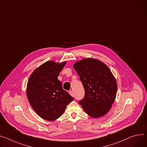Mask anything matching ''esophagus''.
<instances>
[{"label": "esophagus", "mask_w": 147, "mask_h": 147, "mask_svg": "<svg viewBox=\"0 0 147 147\" xmlns=\"http://www.w3.org/2000/svg\"><path fill=\"white\" fill-rule=\"evenodd\" d=\"M69 93H70V94L71 96L74 97V92H73V91H72V90H70V91L69 92Z\"/></svg>", "instance_id": "34e87169"}]
</instances>
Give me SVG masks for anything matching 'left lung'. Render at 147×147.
Listing matches in <instances>:
<instances>
[{"mask_svg":"<svg viewBox=\"0 0 147 147\" xmlns=\"http://www.w3.org/2000/svg\"><path fill=\"white\" fill-rule=\"evenodd\" d=\"M83 84L84 98L79 101L86 113L97 118L111 109L117 92V83L109 68L94 58H85L73 65Z\"/></svg>","mask_w":147,"mask_h":147,"instance_id":"obj_1","label":"left lung"}]
</instances>
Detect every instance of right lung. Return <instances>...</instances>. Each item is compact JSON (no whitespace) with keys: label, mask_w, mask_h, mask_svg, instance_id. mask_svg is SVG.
Instances as JSON below:
<instances>
[{"label":"right lung","mask_w":147,"mask_h":147,"mask_svg":"<svg viewBox=\"0 0 147 147\" xmlns=\"http://www.w3.org/2000/svg\"><path fill=\"white\" fill-rule=\"evenodd\" d=\"M48 61L38 67L29 78L26 87L28 101L41 118L54 121L64 113L74 98L63 89L58 76L65 65Z\"/></svg>","instance_id":"obj_1"}]
</instances>
